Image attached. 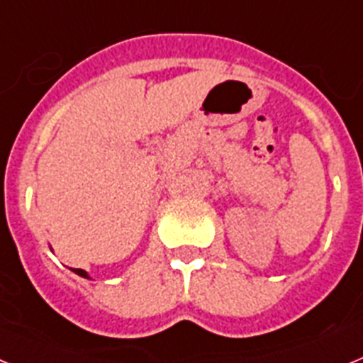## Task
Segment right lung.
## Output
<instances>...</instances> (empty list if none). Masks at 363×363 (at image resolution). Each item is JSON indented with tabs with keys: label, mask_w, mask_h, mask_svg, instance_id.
<instances>
[{
	"label": "right lung",
	"mask_w": 363,
	"mask_h": 363,
	"mask_svg": "<svg viewBox=\"0 0 363 363\" xmlns=\"http://www.w3.org/2000/svg\"><path fill=\"white\" fill-rule=\"evenodd\" d=\"M74 272H76V274H79V277H83V278H89V274H86L85 271H83V269H72Z\"/></svg>",
	"instance_id": "add662e5"
}]
</instances>
